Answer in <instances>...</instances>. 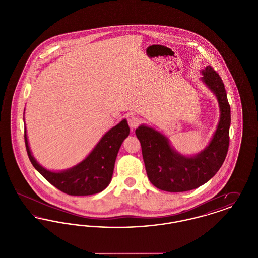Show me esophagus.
<instances>
[{
  "instance_id": "obj_1",
  "label": "esophagus",
  "mask_w": 258,
  "mask_h": 258,
  "mask_svg": "<svg viewBox=\"0 0 258 258\" xmlns=\"http://www.w3.org/2000/svg\"><path fill=\"white\" fill-rule=\"evenodd\" d=\"M126 120H127L128 125H130V127H131L132 130L136 128V127L139 125V123H140V119H139L137 116L134 115V114H130V115H127Z\"/></svg>"
}]
</instances>
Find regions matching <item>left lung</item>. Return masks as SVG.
<instances>
[{"label":"left lung","mask_w":258,"mask_h":258,"mask_svg":"<svg viewBox=\"0 0 258 258\" xmlns=\"http://www.w3.org/2000/svg\"><path fill=\"white\" fill-rule=\"evenodd\" d=\"M201 80L216 95L220 105V122L208 146L194 157L175 151L166 136L141 124L135 130L150 182L161 190L182 192L207 183L221 168L229 146L230 105L221 76L207 66Z\"/></svg>","instance_id":"obj_1"}]
</instances>
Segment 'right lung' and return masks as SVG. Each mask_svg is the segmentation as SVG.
Listing matches in <instances>:
<instances>
[{"mask_svg": "<svg viewBox=\"0 0 258 258\" xmlns=\"http://www.w3.org/2000/svg\"><path fill=\"white\" fill-rule=\"evenodd\" d=\"M130 135L125 119L112 127L99 140L85 160L63 171H50L33 157L25 127V145L33 166L50 184L70 196H91L102 191L110 184L115 160L123 140Z\"/></svg>", "mask_w": 258, "mask_h": 258, "instance_id": "1", "label": "right lung"}]
</instances>
